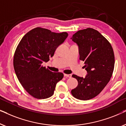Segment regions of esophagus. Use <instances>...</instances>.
<instances>
[{"label":"esophagus","mask_w":126,"mask_h":126,"mask_svg":"<svg viewBox=\"0 0 126 126\" xmlns=\"http://www.w3.org/2000/svg\"><path fill=\"white\" fill-rule=\"evenodd\" d=\"M64 76L66 77H69V78H70L72 77L71 75H68V74H64Z\"/></svg>","instance_id":"esophagus-1"}]
</instances>
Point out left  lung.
Masks as SVG:
<instances>
[{"label": "left lung", "instance_id": "1", "mask_svg": "<svg viewBox=\"0 0 126 126\" xmlns=\"http://www.w3.org/2000/svg\"><path fill=\"white\" fill-rule=\"evenodd\" d=\"M71 39L79 46L80 60L85 63V78L73 75L78 85L71 91L77 99L87 100L97 96L110 81L114 69L115 57L110 43L92 28L79 30Z\"/></svg>", "mask_w": 126, "mask_h": 126}]
</instances>
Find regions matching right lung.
<instances>
[{"label":"right lung","instance_id":"1","mask_svg":"<svg viewBox=\"0 0 126 126\" xmlns=\"http://www.w3.org/2000/svg\"><path fill=\"white\" fill-rule=\"evenodd\" d=\"M66 32L56 33L37 27L25 34L19 43L14 56V68L20 83L32 97L38 99L50 97L63 74L52 72L45 66L58 46L68 37Z\"/></svg>","mask_w":126,"mask_h":126}]
</instances>
